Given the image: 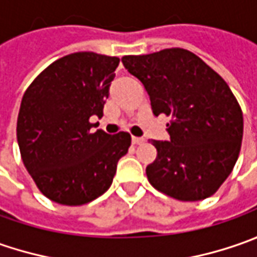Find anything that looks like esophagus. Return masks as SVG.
<instances>
[{
    "label": "esophagus",
    "mask_w": 257,
    "mask_h": 257,
    "mask_svg": "<svg viewBox=\"0 0 257 257\" xmlns=\"http://www.w3.org/2000/svg\"><path fill=\"white\" fill-rule=\"evenodd\" d=\"M132 142H133L134 144H143L144 139L143 137H133V139H132Z\"/></svg>",
    "instance_id": "34e87169"
}]
</instances>
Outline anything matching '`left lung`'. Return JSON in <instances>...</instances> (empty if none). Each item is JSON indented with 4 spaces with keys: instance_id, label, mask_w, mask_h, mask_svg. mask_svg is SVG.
I'll use <instances>...</instances> for the list:
<instances>
[{
    "instance_id": "8db88e82",
    "label": "left lung",
    "mask_w": 257,
    "mask_h": 257,
    "mask_svg": "<svg viewBox=\"0 0 257 257\" xmlns=\"http://www.w3.org/2000/svg\"><path fill=\"white\" fill-rule=\"evenodd\" d=\"M143 83L154 115H172L169 142L152 140L157 157L146 174L159 192L183 202L210 197L229 177L243 137L240 105L226 81L187 50L125 55Z\"/></svg>"
}]
</instances>
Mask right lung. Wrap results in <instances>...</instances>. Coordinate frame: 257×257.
I'll return each instance as SVG.
<instances>
[{"label": "right lung", "mask_w": 257, "mask_h": 257, "mask_svg": "<svg viewBox=\"0 0 257 257\" xmlns=\"http://www.w3.org/2000/svg\"><path fill=\"white\" fill-rule=\"evenodd\" d=\"M120 58L81 51L48 65L24 93L17 142L25 169L45 197L80 206L108 190L128 133L93 132Z\"/></svg>", "instance_id": "add662e5"}]
</instances>
